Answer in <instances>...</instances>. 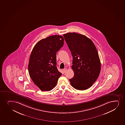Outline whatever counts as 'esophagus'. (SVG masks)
<instances>
[{
  "label": "esophagus",
  "mask_w": 125,
  "mask_h": 125,
  "mask_svg": "<svg viewBox=\"0 0 125 125\" xmlns=\"http://www.w3.org/2000/svg\"><path fill=\"white\" fill-rule=\"evenodd\" d=\"M66 71H67V69H66V68H65L64 69H63V72H64V73H65V72H66Z\"/></svg>",
  "instance_id": "1"
}]
</instances>
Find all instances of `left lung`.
<instances>
[{"label": "left lung", "instance_id": "left-lung-1", "mask_svg": "<svg viewBox=\"0 0 125 125\" xmlns=\"http://www.w3.org/2000/svg\"><path fill=\"white\" fill-rule=\"evenodd\" d=\"M72 57L74 76L69 79L76 90H84L91 87L100 74L101 63L94 43L85 35L76 32L63 34Z\"/></svg>", "mask_w": 125, "mask_h": 125}]
</instances>
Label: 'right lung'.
Returning <instances> with one entry per match:
<instances>
[{"label": "right lung", "mask_w": 125, "mask_h": 125, "mask_svg": "<svg viewBox=\"0 0 125 125\" xmlns=\"http://www.w3.org/2000/svg\"><path fill=\"white\" fill-rule=\"evenodd\" d=\"M62 36L53 35L35 44L30 57L28 70L34 84L42 91H50L62 75L56 67L57 52L63 45Z\"/></svg>", "instance_id": "obj_1"}]
</instances>
